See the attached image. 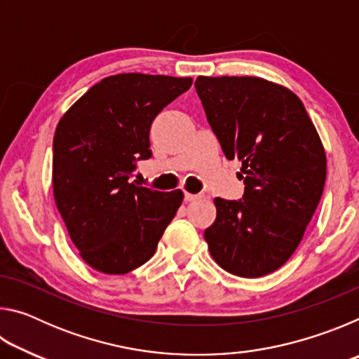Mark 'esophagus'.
Here are the masks:
<instances>
[{
	"mask_svg": "<svg viewBox=\"0 0 359 359\" xmlns=\"http://www.w3.org/2000/svg\"><path fill=\"white\" fill-rule=\"evenodd\" d=\"M204 198V193H198V194H193V193H187L185 191V201L187 203H191V201H198V199H203Z\"/></svg>",
	"mask_w": 359,
	"mask_h": 359,
	"instance_id": "34e87169",
	"label": "esophagus"
}]
</instances>
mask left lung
<instances>
[{"label":"left lung","mask_w":359,"mask_h":359,"mask_svg":"<svg viewBox=\"0 0 359 359\" xmlns=\"http://www.w3.org/2000/svg\"><path fill=\"white\" fill-rule=\"evenodd\" d=\"M194 87L224 156L242 161L245 185L238 201L214 199L209 252L229 274H271L294 253L323 194V144L301 100L282 85L199 76Z\"/></svg>","instance_id":"obj_1"}]
</instances>
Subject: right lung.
<instances>
[{"mask_svg": "<svg viewBox=\"0 0 359 359\" xmlns=\"http://www.w3.org/2000/svg\"><path fill=\"white\" fill-rule=\"evenodd\" d=\"M191 77L130 72L102 79L58 121L53 196L72 244L104 274H126L149 261L184 193L131 180L149 160L150 126L191 87Z\"/></svg>", "mask_w": 359, "mask_h": 359, "instance_id": "1", "label": "right lung"}]
</instances>
